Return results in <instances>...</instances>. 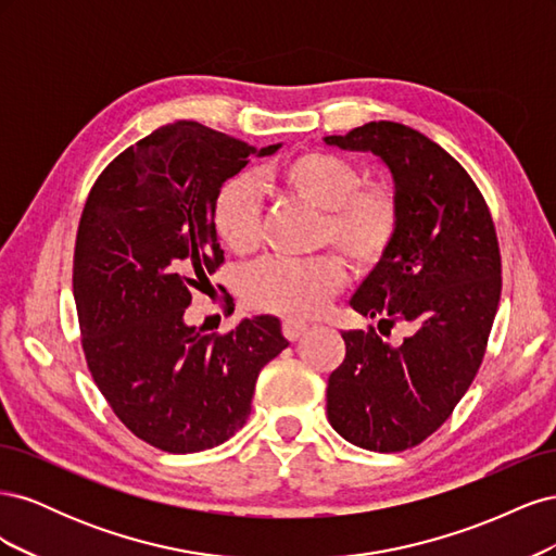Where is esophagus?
<instances>
[{
	"mask_svg": "<svg viewBox=\"0 0 556 556\" xmlns=\"http://www.w3.org/2000/svg\"><path fill=\"white\" fill-rule=\"evenodd\" d=\"M306 331H308V325L299 323V319H285L282 323V333L288 341H299Z\"/></svg>",
	"mask_w": 556,
	"mask_h": 556,
	"instance_id": "1",
	"label": "esophagus"
}]
</instances>
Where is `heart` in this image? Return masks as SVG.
<instances>
[{
	"mask_svg": "<svg viewBox=\"0 0 556 556\" xmlns=\"http://www.w3.org/2000/svg\"><path fill=\"white\" fill-rule=\"evenodd\" d=\"M268 190L290 194L323 211L319 243H331L341 257L364 271L392 248L399 229L394 194L382 185H362L355 162L329 150H304L260 176ZM213 229L233 255H250L262 239L260 197L243 178L227 180L213 201ZM343 264L331 255L304 262L264 260L243 274L245 304L282 317H308L343 288Z\"/></svg>",
	"mask_w": 556,
	"mask_h": 556,
	"instance_id": "heart-1",
	"label": "heart"
}]
</instances>
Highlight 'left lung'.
I'll return each instance as SVG.
<instances>
[{"instance_id": "left-lung-1", "label": "left lung", "mask_w": 556, "mask_h": 556, "mask_svg": "<svg viewBox=\"0 0 556 556\" xmlns=\"http://www.w3.org/2000/svg\"><path fill=\"white\" fill-rule=\"evenodd\" d=\"M327 146L374 153L399 206L392 248L350 306L403 343L343 331L345 359L329 376L327 417L345 441L399 452L439 429L473 382L501 299V255L490 208L464 166L413 127L380 121Z\"/></svg>"}]
</instances>
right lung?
I'll list each match as a JSON object with an SVG mask.
<instances>
[{
  "label": "right lung",
  "instance_id": "obj_1",
  "mask_svg": "<svg viewBox=\"0 0 556 556\" xmlns=\"http://www.w3.org/2000/svg\"><path fill=\"white\" fill-rule=\"evenodd\" d=\"M192 121L117 155L86 201L74 299L90 374L117 419L164 452L225 443L250 415L262 368L288 348L274 315L225 336L185 323L192 290L225 262L213 201L250 155H274Z\"/></svg>",
  "mask_w": 556,
  "mask_h": 556
}]
</instances>
